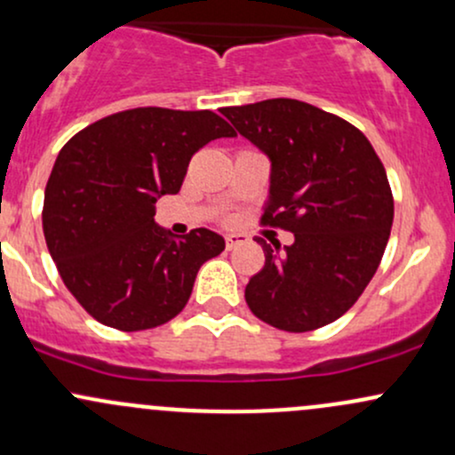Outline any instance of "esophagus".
<instances>
[{"mask_svg": "<svg viewBox=\"0 0 455 455\" xmlns=\"http://www.w3.org/2000/svg\"><path fill=\"white\" fill-rule=\"evenodd\" d=\"M227 248L228 251H233V248H237V246H242V243H246L248 242V235H243V233H228L227 237Z\"/></svg>", "mask_w": 455, "mask_h": 455, "instance_id": "esophagus-1", "label": "esophagus"}]
</instances>
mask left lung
Masks as SVG:
<instances>
[{
  "label": "left lung",
  "mask_w": 455,
  "mask_h": 455,
  "mask_svg": "<svg viewBox=\"0 0 455 455\" xmlns=\"http://www.w3.org/2000/svg\"><path fill=\"white\" fill-rule=\"evenodd\" d=\"M243 138L272 162L261 222L293 233L267 243L266 266L246 302L278 331L308 332L334 322L365 291L393 227L387 171L365 133L296 99L224 108Z\"/></svg>",
  "instance_id": "8db88e82"
}]
</instances>
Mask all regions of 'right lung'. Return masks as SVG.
<instances>
[{
    "label": "right lung",
    "instance_id": "add662e5",
    "mask_svg": "<svg viewBox=\"0 0 455 455\" xmlns=\"http://www.w3.org/2000/svg\"><path fill=\"white\" fill-rule=\"evenodd\" d=\"M233 136L209 109L136 108L64 144L44 188L43 233L67 289L97 322L136 332L183 311L224 239L209 228L172 237L155 224V203L181 189L198 148Z\"/></svg>",
    "mask_w": 455,
    "mask_h": 455
}]
</instances>
